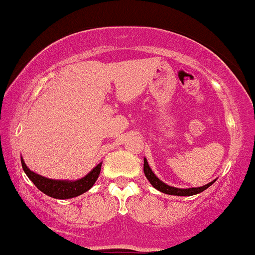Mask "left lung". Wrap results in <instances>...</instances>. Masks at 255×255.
I'll return each mask as SVG.
<instances>
[{"instance_id": "left-lung-1", "label": "left lung", "mask_w": 255, "mask_h": 255, "mask_svg": "<svg viewBox=\"0 0 255 255\" xmlns=\"http://www.w3.org/2000/svg\"><path fill=\"white\" fill-rule=\"evenodd\" d=\"M143 170H144V174L146 176V179H148L149 182L152 185V187H155L157 191H160V192H162V193L170 194V196H184V197L194 196V194H198L200 192H203V191H205L206 188L210 187L211 185L216 181V179H215V180H212L211 182H209V184H206V185H204V186H200V187L178 188V187L169 186V185L164 184L163 181H161L160 179H158L157 176L154 174V172H152L150 167H149L148 161H146L145 157H144V164H143Z\"/></svg>"}]
</instances>
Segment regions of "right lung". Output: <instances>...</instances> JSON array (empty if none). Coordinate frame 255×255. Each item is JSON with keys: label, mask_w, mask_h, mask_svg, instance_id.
<instances>
[{"label": "right lung", "mask_w": 255, "mask_h": 255, "mask_svg": "<svg viewBox=\"0 0 255 255\" xmlns=\"http://www.w3.org/2000/svg\"><path fill=\"white\" fill-rule=\"evenodd\" d=\"M21 164H22L23 172H25L26 175L28 176L29 180H31L41 192L56 199H69L80 196V194L91 190L92 186L95 184V181H97V179L99 178L103 162L97 164L88 174L83 176V178L77 179V180H55V179H49L46 178V176L39 175L37 173L32 172V170L26 166L22 157H21Z\"/></svg>", "instance_id": "add662e5"}]
</instances>
